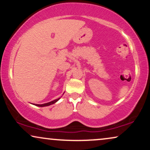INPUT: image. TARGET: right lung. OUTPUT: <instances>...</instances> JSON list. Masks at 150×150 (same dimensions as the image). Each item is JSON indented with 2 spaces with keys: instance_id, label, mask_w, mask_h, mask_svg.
I'll list each match as a JSON object with an SVG mask.
<instances>
[{
  "instance_id": "add662e5",
  "label": "right lung",
  "mask_w": 150,
  "mask_h": 150,
  "mask_svg": "<svg viewBox=\"0 0 150 150\" xmlns=\"http://www.w3.org/2000/svg\"><path fill=\"white\" fill-rule=\"evenodd\" d=\"M60 98H61V97H60ZM60 98H58L57 99H55V100H53V101H50V102H48V103H43V104H34V105H36V106H38V107H45V106H49V105H53V104L55 103L57 101L59 100Z\"/></svg>"
}]
</instances>
